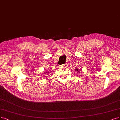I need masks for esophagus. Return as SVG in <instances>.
I'll return each instance as SVG.
<instances>
[{
  "instance_id": "esophagus-1",
  "label": "esophagus",
  "mask_w": 120,
  "mask_h": 120,
  "mask_svg": "<svg viewBox=\"0 0 120 120\" xmlns=\"http://www.w3.org/2000/svg\"><path fill=\"white\" fill-rule=\"evenodd\" d=\"M61 66H63V67H66L67 66V64H62Z\"/></svg>"
}]
</instances>
